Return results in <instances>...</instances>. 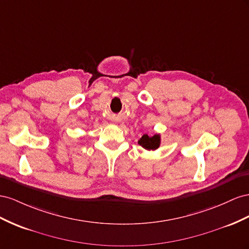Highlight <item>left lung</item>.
Segmentation results:
<instances>
[{
	"mask_svg": "<svg viewBox=\"0 0 249 249\" xmlns=\"http://www.w3.org/2000/svg\"><path fill=\"white\" fill-rule=\"evenodd\" d=\"M139 145H141L144 149L148 151H154L156 149H159L161 143V138L160 134H154V136H148L147 133H145L143 137H142L138 141Z\"/></svg>",
	"mask_w": 249,
	"mask_h": 249,
	"instance_id": "1",
	"label": "left lung"
}]
</instances>
